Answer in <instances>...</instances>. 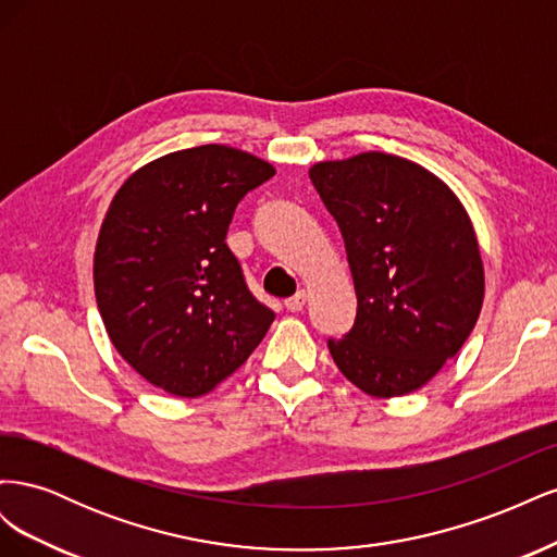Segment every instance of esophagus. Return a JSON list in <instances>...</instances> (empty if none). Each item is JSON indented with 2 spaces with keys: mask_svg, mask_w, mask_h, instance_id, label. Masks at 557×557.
I'll list each match as a JSON object with an SVG mask.
<instances>
[{
  "mask_svg": "<svg viewBox=\"0 0 557 557\" xmlns=\"http://www.w3.org/2000/svg\"><path fill=\"white\" fill-rule=\"evenodd\" d=\"M305 305H307V293H305V290H299V293L293 295L290 299H285V309L293 311V313L305 309Z\"/></svg>",
  "mask_w": 557,
  "mask_h": 557,
  "instance_id": "1",
  "label": "esophagus"
}]
</instances>
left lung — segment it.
Instances as JSON below:
<instances>
[{"label": "left lung", "instance_id": "obj_1", "mask_svg": "<svg viewBox=\"0 0 557 557\" xmlns=\"http://www.w3.org/2000/svg\"><path fill=\"white\" fill-rule=\"evenodd\" d=\"M311 183L346 244L356 323L327 348L372 397L423 387L455 358L483 305L474 225L448 185L407 158L379 153L315 162Z\"/></svg>", "mask_w": 557, "mask_h": 557}]
</instances>
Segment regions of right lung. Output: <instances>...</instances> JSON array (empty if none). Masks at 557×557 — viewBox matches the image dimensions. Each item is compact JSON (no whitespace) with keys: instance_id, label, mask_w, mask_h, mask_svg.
Returning a JSON list of instances; mask_svg holds the SVG:
<instances>
[{"instance_id":"1","label":"right lung","mask_w":557,"mask_h":557,"mask_svg":"<svg viewBox=\"0 0 557 557\" xmlns=\"http://www.w3.org/2000/svg\"><path fill=\"white\" fill-rule=\"evenodd\" d=\"M274 174L246 150L207 144L144 164L111 199L95 248L97 307L123 360L164 393H211L272 325L225 237L244 195Z\"/></svg>"}]
</instances>
